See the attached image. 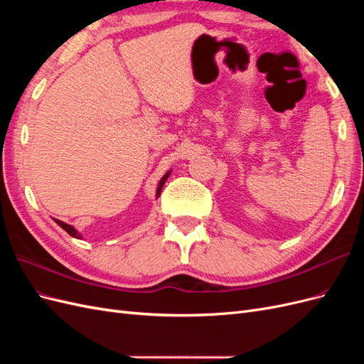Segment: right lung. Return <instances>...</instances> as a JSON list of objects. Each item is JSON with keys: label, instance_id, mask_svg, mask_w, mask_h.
Instances as JSON below:
<instances>
[{"label": "right lung", "instance_id": "1", "mask_svg": "<svg viewBox=\"0 0 364 364\" xmlns=\"http://www.w3.org/2000/svg\"><path fill=\"white\" fill-rule=\"evenodd\" d=\"M171 174V170H168L167 173L164 174V178L159 181V183H158V188H156V199L158 197L161 196V191H162V186H164V183H165V181L168 179V176ZM54 222H56L62 229H65L67 230V232L71 235V237H74V238H79V240H83V237H82V234H79V230H77L74 226H71V225H68V223H63V222H60V220H58V218H53Z\"/></svg>", "mask_w": 364, "mask_h": 364}]
</instances>
